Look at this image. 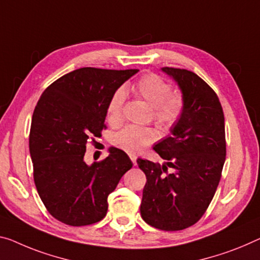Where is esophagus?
I'll return each instance as SVG.
<instances>
[{
	"mask_svg": "<svg viewBox=\"0 0 260 260\" xmlns=\"http://www.w3.org/2000/svg\"><path fill=\"white\" fill-rule=\"evenodd\" d=\"M129 157H130L131 161H133L134 165H135V166L137 165V155H136L135 153H129Z\"/></svg>",
	"mask_w": 260,
	"mask_h": 260,
	"instance_id": "1",
	"label": "esophagus"
}]
</instances>
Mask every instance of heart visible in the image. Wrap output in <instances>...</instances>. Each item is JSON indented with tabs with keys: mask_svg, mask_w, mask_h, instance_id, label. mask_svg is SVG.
Masks as SVG:
<instances>
[{
	"mask_svg": "<svg viewBox=\"0 0 260 260\" xmlns=\"http://www.w3.org/2000/svg\"><path fill=\"white\" fill-rule=\"evenodd\" d=\"M134 90L153 107L155 122L164 129H171L181 117L185 100L180 94H172V86L158 74L143 75L134 85ZM125 99L123 87L111 94L107 105V116L110 123L121 122ZM157 139L158 133L154 129L139 125H127L114 136L115 145L133 153L142 152Z\"/></svg>",
	"mask_w": 260,
	"mask_h": 260,
	"instance_id": "b5f03b06",
	"label": "heart"
}]
</instances>
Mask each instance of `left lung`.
I'll use <instances>...</instances> for the list:
<instances>
[{
	"instance_id": "1",
	"label": "left lung",
	"mask_w": 260,
	"mask_h": 260,
	"mask_svg": "<svg viewBox=\"0 0 260 260\" xmlns=\"http://www.w3.org/2000/svg\"><path fill=\"white\" fill-rule=\"evenodd\" d=\"M161 71L178 83L185 109L170 137L153 146L167 162L137 159L146 175L141 215L151 226L177 231L202 217L217 189L226 153L224 115L216 93L199 75L173 67Z\"/></svg>"
}]
</instances>
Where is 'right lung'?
Listing matches in <instances>:
<instances>
[{"label": "right lung", "mask_w": 260, "mask_h": 260, "mask_svg": "<svg viewBox=\"0 0 260 260\" xmlns=\"http://www.w3.org/2000/svg\"><path fill=\"white\" fill-rule=\"evenodd\" d=\"M137 72L83 67L55 80L37 102L29 136L34 180L44 206L58 221L73 226L101 221L108 195L133 167L116 147L90 166L83 157L87 143L106 129L111 94Z\"/></svg>", "instance_id": "right-lung-1"}]
</instances>
